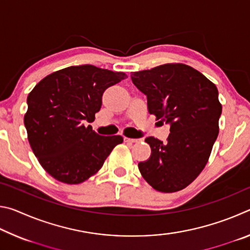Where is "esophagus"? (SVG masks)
<instances>
[{
  "mask_svg": "<svg viewBox=\"0 0 250 250\" xmlns=\"http://www.w3.org/2000/svg\"><path fill=\"white\" fill-rule=\"evenodd\" d=\"M140 141H142V139H132V138L125 137V142H128V143H135V142H140Z\"/></svg>",
  "mask_w": 250,
  "mask_h": 250,
  "instance_id": "1",
  "label": "esophagus"
}]
</instances>
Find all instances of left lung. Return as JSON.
Segmentation results:
<instances>
[{
  "label": "left lung",
  "mask_w": 250,
  "mask_h": 250,
  "mask_svg": "<svg viewBox=\"0 0 250 250\" xmlns=\"http://www.w3.org/2000/svg\"><path fill=\"white\" fill-rule=\"evenodd\" d=\"M132 83L146 96L147 110L170 125L167 142L149 137V160L138 164L159 192L185 188L205 167L218 135L222 104L215 84L185 64H164L135 71Z\"/></svg>",
  "instance_id": "left-lung-1"
}]
</instances>
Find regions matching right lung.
Returning <instances> with one entry per match:
<instances>
[{
  "label": "right lung",
  "mask_w": 250,
  "mask_h": 250,
  "mask_svg": "<svg viewBox=\"0 0 250 250\" xmlns=\"http://www.w3.org/2000/svg\"><path fill=\"white\" fill-rule=\"evenodd\" d=\"M125 78V73L92 65L70 66L46 76L29 92L24 116L28 142L54 179L83 183L124 141L121 135H99L84 124L95 120L104 90Z\"/></svg>",
  "instance_id": "1"
}]
</instances>
